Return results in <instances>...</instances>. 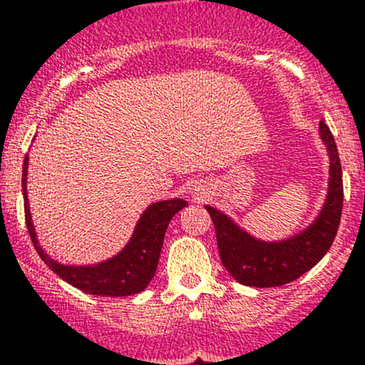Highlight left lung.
I'll return each mask as SVG.
<instances>
[{"mask_svg":"<svg viewBox=\"0 0 365 365\" xmlns=\"http://www.w3.org/2000/svg\"><path fill=\"white\" fill-rule=\"evenodd\" d=\"M321 139L329 154V188L319 216L299 235L282 242H262L244 232L228 216L206 206L216 230V242L223 266L245 287H282L300 278L328 252L341 220L343 178L333 133L319 121Z\"/></svg>","mask_w":365,"mask_h":365,"instance_id":"left-lung-1","label":"left lung"}]
</instances>
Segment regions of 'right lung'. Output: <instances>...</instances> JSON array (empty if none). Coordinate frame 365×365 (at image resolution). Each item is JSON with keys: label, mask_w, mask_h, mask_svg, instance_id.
<instances>
[{"label": "right lung", "mask_w": 365, "mask_h": 365, "mask_svg": "<svg viewBox=\"0 0 365 365\" xmlns=\"http://www.w3.org/2000/svg\"><path fill=\"white\" fill-rule=\"evenodd\" d=\"M27 161L29 158L25 156L22 171L25 223H27L32 244L46 266L66 283L89 293V295L127 297L144 290L158 269L159 254H161L163 240H165V233L171 217L177 215L180 209L188 206V202L182 199H171L150 204L140 216L130 242L115 257L94 264V266H63V264L53 261L37 242L27 200Z\"/></svg>", "instance_id": "right-lung-1"}]
</instances>
